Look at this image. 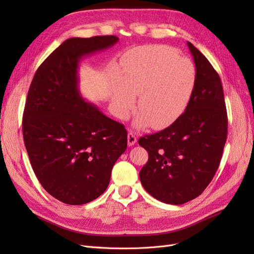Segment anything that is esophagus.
Masks as SVG:
<instances>
[{
    "label": "esophagus",
    "instance_id": "esophagus-1",
    "mask_svg": "<svg viewBox=\"0 0 254 254\" xmlns=\"http://www.w3.org/2000/svg\"><path fill=\"white\" fill-rule=\"evenodd\" d=\"M127 141L129 146H133L136 143V136L133 134L132 131H129L127 135Z\"/></svg>",
    "mask_w": 254,
    "mask_h": 254
}]
</instances>
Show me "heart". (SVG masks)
<instances>
[{
    "label": "heart",
    "instance_id": "heart-1",
    "mask_svg": "<svg viewBox=\"0 0 254 254\" xmlns=\"http://www.w3.org/2000/svg\"><path fill=\"white\" fill-rule=\"evenodd\" d=\"M121 81L111 88L112 104L126 118L139 95L134 124L164 129L186 113L195 93L194 64L166 45H144L128 51L122 59Z\"/></svg>",
    "mask_w": 254,
    "mask_h": 254
}]
</instances>
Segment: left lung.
<instances>
[{
  "instance_id": "8db88e82",
  "label": "left lung",
  "mask_w": 254,
  "mask_h": 254,
  "mask_svg": "<svg viewBox=\"0 0 254 254\" xmlns=\"http://www.w3.org/2000/svg\"><path fill=\"white\" fill-rule=\"evenodd\" d=\"M197 84L188 110L161 131L144 135L139 145L148 152L140 180L148 194L170 204H183L209 186L222 157L228 117L219 75L200 51L188 42Z\"/></svg>"
}]
</instances>
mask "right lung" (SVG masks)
<instances>
[{
  "mask_svg": "<svg viewBox=\"0 0 254 254\" xmlns=\"http://www.w3.org/2000/svg\"><path fill=\"white\" fill-rule=\"evenodd\" d=\"M118 41L115 36L70 38L43 61L30 83L22 121L30 164L43 189L66 204L101 196L127 148L124 125L84 101L78 89L80 60Z\"/></svg>",
  "mask_w": 254,
  "mask_h": 254,
  "instance_id": "right-lung-1",
  "label": "right lung"
}]
</instances>
